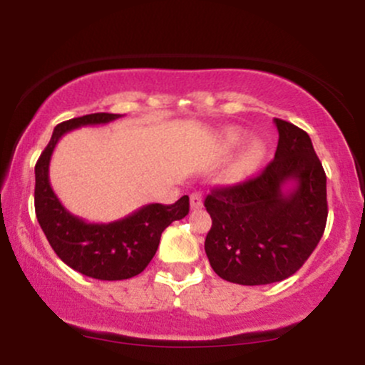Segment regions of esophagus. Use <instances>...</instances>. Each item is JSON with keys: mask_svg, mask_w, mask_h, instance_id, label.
<instances>
[{"mask_svg": "<svg viewBox=\"0 0 365 365\" xmlns=\"http://www.w3.org/2000/svg\"><path fill=\"white\" fill-rule=\"evenodd\" d=\"M202 207V195L200 194H192L190 195V209H200Z\"/></svg>", "mask_w": 365, "mask_h": 365, "instance_id": "34e87169", "label": "esophagus"}]
</instances>
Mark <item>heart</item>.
Instances as JSON below:
<instances>
[{
    "label": "heart",
    "instance_id": "1",
    "mask_svg": "<svg viewBox=\"0 0 365 365\" xmlns=\"http://www.w3.org/2000/svg\"><path fill=\"white\" fill-rule=\"evenodd\" d=\"M245 139V132L240 128H226L221 133V144L226 150H232L238 148ZM264 154H266V145L261 139H250L247 144L242 148L238 156L233 159L232 165L226 170V178L230 182H238V180L249 177L250 173H254L259 168V165L262 163Z\"/></svg>",
    "mask_w": 365,
    "mask_h": 365
}]
</instances>
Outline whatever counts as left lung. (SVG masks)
I'll list each match as a JSON object with an SVG mask.
<instances>
[{"label": "left lung", "instance_id": "8db88e82", "mask_svg": "<svg viewBox=\"0 0 365 365\" xmlns=\"http://www.w3.org/2000/svg\"><path fill=\"white\" fill-rule=\"evenodd\" d=\"M278 148L259 177L215 188L204 249L215 273L238 284H269L302 267L328 217L326 173L302 128L274 118Z\"/></svg>", "mask_w": 365, "mask_h": 365}]
</instances>
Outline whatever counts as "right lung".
I'll return each mask as SVG.
<instances>
[{"label":"right lung","instance_id":"1","mask_svg":"<svg viewBox=\"0 0 365 365\" xmlns=\"http://www.w3.org/2000/svg\"><path fill=\"white\" fill-rule=\"evenodd\" d=\"M118 118L121 115L94 113L56 125L36 165V216L49 245L66 266L103 282L140 274L156 254L166 226L188 215V195L180 197L171 206L145 204L110 223H89L60 202L49 183V163L58 140L75 128L106 125Z\"/></svg>","mask_w":365,"mask_h":365}]
</instances>
